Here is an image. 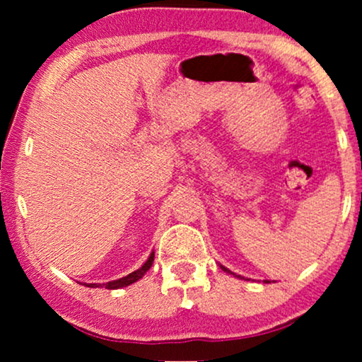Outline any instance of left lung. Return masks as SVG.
Instances as JSON below:
<instances>
[{
	"mask_svg": "<svg viewBox=\"0 0 362 362\" xmlns=\"http://www.w3.org/2000/svg\"><path fill=\"white\" fill-rule=\"evenodd\" d=\"M220 267H222V269L225 271V273H230V274H233L232 271H228V269H227V267H223V266H220ZM235 276H237V274H235ZM237 278H240V276H237ZM266 283H269V281H266Z\"/></svg>",
	"mask_w": 362,
	"mask_h": 362,
	"instance_id": "obj_1",
	"label": "left lung"
}]
</instances>
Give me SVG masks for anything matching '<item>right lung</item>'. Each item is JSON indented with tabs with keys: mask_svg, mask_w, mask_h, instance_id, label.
<instances>
[{
	"mask_svg": "<svg viewBox=\"0 0 362 362\" xmlns=\"http://www.w3.org/2000/svg\"><path fill=\"white\" fill-rule=\"evenodd\" d=\"M152 262H154V252L148 256L146 264H144L142 267H139L137 271H134V273H130L129 276H123V278H120V279H115V281H108V283H103V284H101V283H91V284H84V286H89V288L103 286V288H106V290H118V288L129 286V284L139 281V279L142 278V276L146 274L148 269H151Z\"/></svg>",
	"mask_w": 362,
	"mask_h": 362,
	"instance_id": "add662e5",
	"label": "right lung"
}]
</instances>
